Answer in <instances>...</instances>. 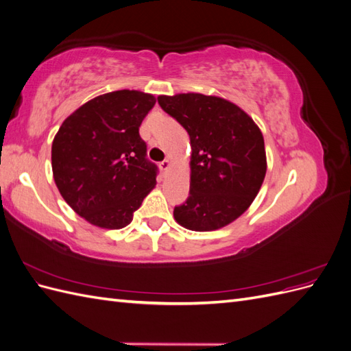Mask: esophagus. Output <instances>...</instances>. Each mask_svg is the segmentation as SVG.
Listing matches in <instances>:
<instances>
[{"label": "esophagus", "mask_w": 351, "mask_h": 351, "mask_svg": "<svg viewBox=\"0 0 351 351\" xmlns=\"http://www.w3.org/2000/svg\"><path fill=\"white\" fill-rule=\"evenodd\" d=\"M169 165H171V161H169V159H164V161L159 164V168H161L162 171H167V169L169 168Z\"/></svg>", "instance_id": "1"}]
</instances>
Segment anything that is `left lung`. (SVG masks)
Listing matches in <instances>:
<instances>
[{"instance_id": "left-lung-1", "label": "left lung", "mask_w": 351, "mask_h": 351, "mask_svg": "<svg viewBox=\"0 0 351 351\" xmlns=\"http://www.w3.org/2000/svg\"><path fill=\"white\" fill-rule=\"evenodd\" d=\"M158 104L184 127L192 146L190 195L174 208L176 221L192 231L228 226L252 205L267 174L261 129L224 98L161 95Z\"/></svg>"}]
</instances>
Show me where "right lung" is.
<instances>
[{
    "label": "right lung",
    "instance_id": "obj_1",
    "mask_svg": "<svg viewBox=\"0 0 351 351\" xmlns=\"http://www.w3.org/2000/svg\"><path fill=\"white\" fill-rule=\"evenodd\" d=\"M156 99L139 90H115L83 104L62 121L51 149L61 196L92 226L119 230L156 184L139 127Z\"/></svg>",
    "mask_w": 351,
    "mask_h": 351
}]
</instances>
